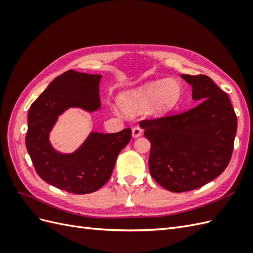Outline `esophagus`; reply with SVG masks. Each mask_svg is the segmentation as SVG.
<instances>
[{
  "instance_id": "esophagus-1",
  "label": "esophagus",
  "mask_w": 253,
  "mask_h": 253,
  "mask_svg": "<svg viewBox=\"0 0 253 253\" xmlns=\"http://www.w3.org/2000/svg\"><path fill=\"white\" fill-rule=\"evenodd\" d=\"M141 134H142V129H141V127H139V126H135V127H133V128H132V135H133L134 138H137V137H139Z\"/></svg>"
}]
</instances>
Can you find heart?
<instances>
[{"label":"heart","instance_id":"obj_1","mask_svg":"<svg viewBox=\"0 0 253 253\" xmlns=\"http://www.w3.org/2000/svg\"><path fill=\"white\" fill-rule=\"evenodd\" d=\"M182 96L181 83L176 79H159L120 95L119 105L126 113L147 110L153 117H160L173 111Z\"/></svg>","mask_w":253,"mask_h":253}]
</instances>
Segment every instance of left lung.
<instances>
[{"mask_svg": "<svg viewBox=\"0 0 253 253\" xmlns=\"http://www.w3.org/2000/svg\"><path fill=\"white\" fill-rule=\"evenodd\" d=\"M181 78L192 85V98L201 102L180 114L139 122L151 142V176L175 193L201 188L225 171L237 127L230 99L210 77Z\"/></svg>", "mask_w": 253, "mask_h": 253, "instance_id": "1", "label": "left lung"}]
</instances>
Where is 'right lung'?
Instances as JSON below:
<instances>
[{"label": "right lung", "mask_w": 253, "mask_h": 253, "mask_svg": "<svg viewBox=\"0 0 253 253\" xmlns=\"http://www.w3.org/2000/svg\"><path fill=\"white\" fill-rule=\"evenodd\" d=\"M101 75L67 71L53 79L28 113L26 148L38 175L49 185L75 194L95 192L110 179L117 156L132 138V129L90 133L72 154H61L48 140L59 115L68 108L94 112L100 108Z\"/></svg>", "instance_id": "obj_1"}]
</instances>
